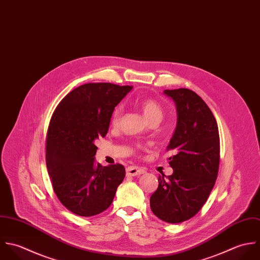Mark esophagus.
<instances>
[{"label":"esophagus","instance_id":"obj_1","mask_svg":"<svg viewBox=\"0 0 260 260\" xmlns=\"http://www.w3.org/2000/svg\"><path fill=\"white\" fill-rule=\"evenodd\" d=\"M146 171L143 168H138V167H128L126 169V174L128 176L135 177V176H140L142 174H145Z\"/></svg>","mask_w":260,"mask_h":260}]
</instances>
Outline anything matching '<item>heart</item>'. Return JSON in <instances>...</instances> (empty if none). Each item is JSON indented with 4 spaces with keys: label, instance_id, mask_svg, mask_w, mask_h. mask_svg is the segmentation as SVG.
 Instances as JSON below:
<instances>
[{
    "label": "heart",
    "instance_id": "obj_1",
    "mask_svg": "<svg viewBox=\"0 0 260 260\" xmlns=\"http://www.w3.org/2000/svg\"><path fill=\"white\" fill-rule=\"evenodd\" d=\"M140 104L142 106V109H143L146 117L149 120L154 118V117L161 118V116H162V109H161L160 105L157 104L156 101L151 100V99H145V100L141 101ZM120 116H121V107L117 106V107H115V109L112 112L111 124L112 125H117L119 120H120Z\"/></svg>",
    "mask_w": 260,
    "mask_h": 260
}]
</instances>
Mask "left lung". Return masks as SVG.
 I'll return each mask as SVG.
<instances>
[{
	"label": "left lung",
	"instance_id": "1",
	"mask_svg": "<svg viewBox=\"0 0 260 260\" xmlns=\"http://www.w3.org/2000/svg\"><path fill=\"white\" fill-rule=\"evenodd\" d=\"M177 109V125L167 151L171 176L158 177L151 196L153 213L168 223H181L203 207L215 185L220 159L216 119L205 102L187 88L164 90Z\"/></svg>",
	"mask_w": 260,
	"mask_h": 260
}]
</instances>
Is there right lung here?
<instances>
[{
    "instance_id": "right-lung-1",
    "label": "right lung",
    "mask_w": 260,
    "mask_h": 260,
    "mask_svg": "<svg viewBox=\"0 0 260 260\" xmlns=\"http://www.w3.org/2000/svg\"><path fill=\"white\" fill-rule=\"evenodd\" d=\"M133 86L87 83L69 92L53 113L46 165L53 190L72 213L90 217L109 207L125 177L122 165L95 161L94 142L108 132L114 107Z\"/></svg>"
}]
</instances>
